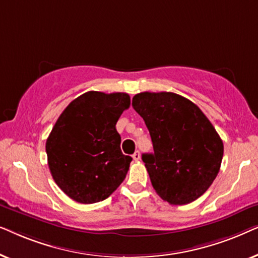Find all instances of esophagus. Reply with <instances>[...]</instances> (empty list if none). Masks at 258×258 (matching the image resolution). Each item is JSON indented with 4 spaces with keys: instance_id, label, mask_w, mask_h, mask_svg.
Returning a JSON list of instances; mask_svg holds the SVG:
<instances>
[{
    "instance_id": "obj_1",
    "label": "esophagus",
    "mask_w": 258,
    "mask_h": 258,
    "mask_svg": "<svg viewBox=\"0 0 258 258\" xmlns=\"http://www.w3.org/2000/svg\"><path fill=\"white\" fill-rule=\"evenodd\" d=\"M133 158H134V161H140V158H141V154H140V151L137 150V151H135V153H134V155H133Z\"/></svg>"
}]
</instances>
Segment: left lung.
Instances as JSON below:
<instances>
[{
    "label": "left lung",
    "mask_w": 258,
    "mask_h": 258,
    "mask_svg": "<svg viewBox=\"0 0 258 258\" xmlns=\"http://www.w3.org/2000/svg\"><path fill=\"white\" fill-rule=\"evenodd\" d=\"M144 119L154 154L142 160L151 184L168 203L188 204L213 184L223 157V142L202 110L174 93L144 91L133 97Z\"/></svg>",
    "instance_id": "1"
}]
</instances>
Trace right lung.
I'll return each instance as SVG.
<instances>
[{
	"mask_svg": "<svg viewBox=\"0 0 258 258\" xmlns=\"http://www.w3.org/2000/svg\"><path fill=\"white\" fill-rule=\"evenodd\" d=\"M129 105L125 93L88 91L59 115L45 151L52 178L70 199L100 202L124 181L133 158L122 154L116 123Z\"/></svg>",
	"mask_w": 258,
	"mask_h": 258,
	"instance_id": "add662e5",
	"label": "right lung"
}]
</instances>
